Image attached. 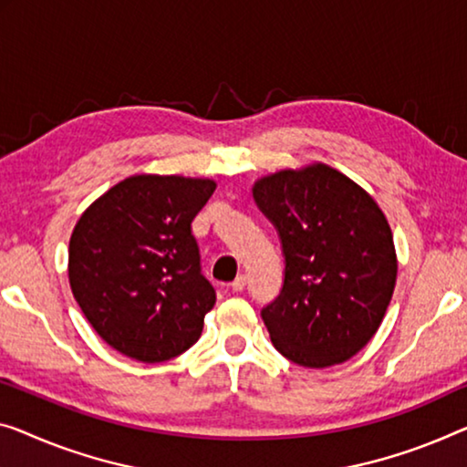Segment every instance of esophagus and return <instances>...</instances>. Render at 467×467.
<instances>
[{
    "label": "esophagus",
    "instance_id": "34e87169",
    "mask_svg": "<svg viewBox=\"0 0 467 467\" xmlns=\"http://www.w3.org/2000/svg\"><path fill=\"white\" fill-rule=\"evenodd\" d=\"M245 285H247V276L239 275L233 281V291H243V289H245Z\"/></svg>",
    "mask_w": 467,
    "mask_h": 467
}]
</instances>
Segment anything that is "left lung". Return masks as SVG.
Returning a JSON list of instances; mask_svg holds the SVG:
<instances>
[{
	"label": "left lung",
	"instance_id": "left-lung-1",
	"mask_svg": "<svg viewBox=\"0 0 467 467\" xmlns=\"http://www.w3.org/2000/svg\"><path fill=\"white\" fill-rule=\"evenodd\" d=\"M254 199L285 255L281 294L262 308L275 348L310 368L352 358L379 329L394 294L399 264L384 212L323 163L257 180Z\"/></svg>",
	"mask_w": 467,
	"mask_h": 467
}]
</instances>
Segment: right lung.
I'll list each match as a JSON object with an SVG mask.
<instances>
[{
  "label": "right lung",
  "instance_id": "obj_1",
  "mask_svg": "<svg viewBox=\"0 0 467 467\" xmlns=\"http://www.w3.org/2000/svg\"><path fill=\"white\" fill-rule=\"evenodd\" d=\"M213 191L207 178L142 173L81 213L68 243V283L117 352L163 363L199 339L215 289L201 273L191 224Z\"/></svg>",
  "mask_w": 467,
  "mask_h": 467
}]
</instances>
